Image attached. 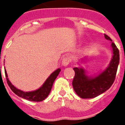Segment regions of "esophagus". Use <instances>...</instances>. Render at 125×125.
<instances>
[{"mask_svg":"<svg viewBox=\"0 0 125 125\" xmlns=\"http://www.w3.org/2000/svg\"><path fill=\"white\" fill-rule=\"evenodd\" d=\"M70 62V59L69 58H64L62 60V64L63 66H66L69 64Z\"/></svg>","mask_w":125,"mask_h":125,"instance_id":"1","label":"esophagus"}]
</instances>
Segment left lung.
<instances>
[{"label": "left lung", "instance_id": "8db88e82", "mask_svg": "<svg viewBox=\"0 0 125 125\" xmlns=\"http://www.w3.org/2000/svg\"><path fill=\"white\" fill-rule=\"evenodd\" d=\"M106 39L112 42L104 34ZM113 56L109 65L104 72L95 77L87 76L83 69L74 67L75 74L72 82L73 89L82 99L94 98L103 94L111 87L114 82L119 63V51L114 43H112Z\"/></svg>", "mask_w": 125, "mask_h": 125}]
</instances>
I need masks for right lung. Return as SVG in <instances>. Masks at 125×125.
I'll return each instance as SVG.
<instances>
[{"mask_svg":"<svg viewBox=\"0 0 125 125\" xmlns=\"http://www.w3.org/2000/svg\"><path fill=\"white\" fill-rule=\"evenodd\" d=\"M61 71V69H58L57 70H56L49 76V77L47 79L44 84L39 89L32 92H23L17 89L11 83V82L9 80L6 69H5V73L9 86L18 96L22 97V98L29 100V101L41 102L45 99L48 96L51 91L54 81H55L56 78L58 76Z\"/></svg>","mask_w":125,"mask_h":125,"instance_id":"right-lung-1","label":"right lung"}]
</instances>
